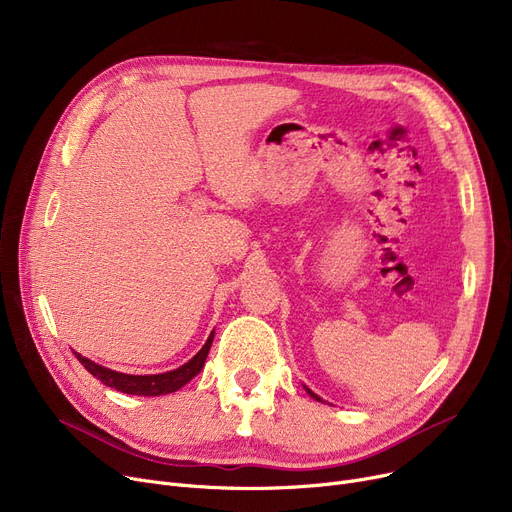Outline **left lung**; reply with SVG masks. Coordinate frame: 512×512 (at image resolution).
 <instances>
[{
    "mask_svg": "<svg viewBox=\"0 0 512 512\" xmlns=\"http://www.w3.org/2000/svg\"><path fill=\"white\" fill-rule=\"evenodd\" d=\"M307 392H309V394H311V396H313V398H315V400H321V398H319V396H317V394H313V392H311V390H309V388H307Z\"/></svg>",
    "mask_w": 512,
    "mask_h": 512,
    "instance_id": "1",
    "label": "left lung"
}]
</instances>
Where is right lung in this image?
I'll list each match as a JSON object with an SVG mask.
<instances>
[{
	"label": "right lung",
	"instance_id": "obj_1",
	"mask_svg": "<svg viewBox=\"0 0 512 512\" xmlns=\"http://www.w3.org/2000/svg\"><path fill=\"white\" fill-rule=\"evenodd\" d=\"M211 342H213V332L209 334L207 342L203 344L201 351L191 361L184 363L182 367H178L174 371L155 373V375L120 373V371H112V369H107V367H101V365L93 363L91 359L78 355V353H74V355L80 361V365H83L93 375V378L101 380L105 386H110V388H114L118 392H124V394L161 396V394H170V392L180 390L184 384H188V382L195 378V375L205 365V359H207V353H209V348H211Z\"/></svg>",
	"mask_w": 512,
	"mask_h": 512
}]
</instances>
